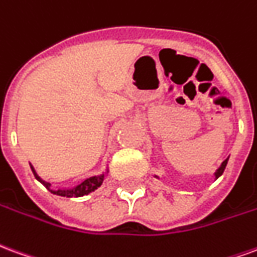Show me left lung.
Returning <instances> with one entry per match:
<instances>
[{"instance_id": "1", "label": "left lung", "mask_w": 257, "mask_h": 257, "mask_svg": "<svg viewBox=\"0 0 257 257\" xmlns=\"http://www.w3.org/2000/svg\"><path fill=\"white\" fill-rule=\"evenodd\" d=\"M227 162H228V159H226V160H224V162L222 163V166H220V167H219L218 170H216V172H215V178H216V179H218V178L220 177L222 174H223L224 168H226V166H227Z\"/></svg>"}]
</instances>
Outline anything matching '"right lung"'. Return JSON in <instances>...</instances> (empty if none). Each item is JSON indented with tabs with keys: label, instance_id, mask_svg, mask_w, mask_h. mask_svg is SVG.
Wrapping results in <instances>:
<instances>
[{
	"label": "right lung",
	"instance_id": "add662e5",
	"mask_svg": "<svg viewBox=\"0 0 257 257\" xmlns=\"http://www.w3.org/2000/svg\"><path fill=\"white\" fill-rule=\"evenodd\" d=\"M30 167H31V170H33L35 178H37L39 182L44 185L45 188L49 189V192H52L53 194H57V196H63V197H82V196H85V194H89V193L94 192L95 189L100 188L101 185H102L104 179H105L106 172H108V170H106V172H102L101 175H95V177L87 178V179H85L83 182L79 183V185H76V186H74V188H71V189H57V190H54V189L50 188L52 185H50L49 182L44 181V179H42V178L39 177L38 174L35 172V170H34V167L31 166V164H30Z\"/></svg>",
	"mask_w": 257,
	"mask_h": 257
}]
</instances>
